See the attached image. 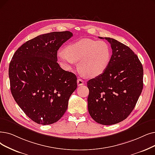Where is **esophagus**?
<instances>
[{"mask_svg": "<svg viewBox=\"0 0 155 155\" xmlns=\"http://www.w3.org/2000/svg\"><path fill=\"white\" fill-rule=\"evenodd\" d=\"M84 84V82L83 80H82L81 78H78L77 80V85H78V86L82 85Z\"/></svg>", "mask_w": 155, "mask_h": 155, "instance_id": "34e87169", "label": "esophagus"}]
</instances>
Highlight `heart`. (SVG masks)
Returning a JSON list of instances; mask_svg holds the SVG:
<instances>
[{"instance_id": "obj_1", "label": "heart", "mask_w": 155, "mask_h": 155, "mask_svg": "<svg viewBox=\"0 0 155 155\" xmlns=\"http://www.w3.org/2000/svg\"><path fill=\"white\" fill-rule=\"evenodd\" d=\"M58 58L64 69L71 70L79 61L82 74L96 77L106 70L111 50L108 44L102 40L82 39L67 45L64 51H59Z\"/></svg>"}]
</instances>
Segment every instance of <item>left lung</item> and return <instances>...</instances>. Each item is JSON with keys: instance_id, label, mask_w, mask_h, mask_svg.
Returning <instances> with one entry per match:
<instances>
[{"instance_id": "8db88e82", "label": "left lung", "mask_w": 155, "mask_h": 155, "mask_svg": "<svg viewBox=\"0 0 155 155\" xmlns=\"http://www.w3.org/2000/svg\"><path fill=\"white\" fill-rule=\"evenodd\" d=\"M112 55L106 70L87 82L91 117L110 125L126 119L135 107L143 88V68L136 54L125 44L110 37Z\"/></svg>"}]
</instances>
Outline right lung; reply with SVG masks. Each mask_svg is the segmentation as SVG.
<instances>
[{"instance_id": "add662e5", "label": "right lung", "mask_w": 155, "mask_h": 155, "mask_svg": "<svg viewBox=\"0 0 155 155\" xmlns=\"http://www.w3.org/2000/svg\"><path fill=\"white\" fill-rule=\"evenodd\" d=\"M72 36L69 31L38 35L19 48L10 62L12 95L26 115L38 124L58 122L77 87L75 74L63 70L57 62L58 49Z\"/></svg>"}]
</instances>
